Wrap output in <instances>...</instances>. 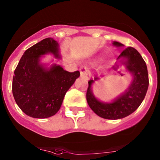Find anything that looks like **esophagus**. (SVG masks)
Instances as JSON below:
<instances>
[{
  "instance_id": "34e87169",
  "label": "esophagus",
  "mask_w": 160,
  "mask_h": 160,
  "mask_svg": "<svg viewBox=\"0 0 160 160\" xmlns=\"http://www.w3.org/2000/svg\"><path fill=\"white\" fill-rule=\"evenodd\" d=\"M80 77L85 80H88L90 78V72L87 67H82L80 68Z\"/></svg>"
}]
</instances>
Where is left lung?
I'll return each mask as SVG.
<instances>
[{
  "label": "left lung",
  "instance_id": "1",
  "mask_svg": "<svg viewBox=\"0 0 160 160\" xmlns=\"http://www.w3.org/2000/svg\"><path fill=\"white\" fill-rule=\"evenodd\" d=\"M116 48L123 47L117 41L112 43ZM122 63L126 71L132 76V80L125 91L111 102H102L98 100L93 92V84L100 77H95L88 82L87 100L91 110L99 117L108 120H118L130 115L142 103L149 87L147 67L142 56L135 48H129L122 50L116 63Z\"/></svg>",
  "mask_w": 160,
  "mask_h": 160
}]
</instances>
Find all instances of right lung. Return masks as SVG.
Segmentation results:
<instances>
[{
	"label": "right lung",
	"mask_w": 160,
	"mask_h": 160,
	"mask_svg": "<svg viewBox=\"0 0 160 160\" xmlns=\"http://www.w3.org/2000/svg\"><path fill=\"white\" fill-rule=\"evenodd\" d=\"M47 54L61 59L60 45L51 38L42 40L23 53L13 77L15 101L25 114L33 118L55 115L67 91L80 75L79 71L70 73L56 63L48 67L41 62Z\"/></svg>",
	"instance_id": "obj_1"
}]
</instances>
